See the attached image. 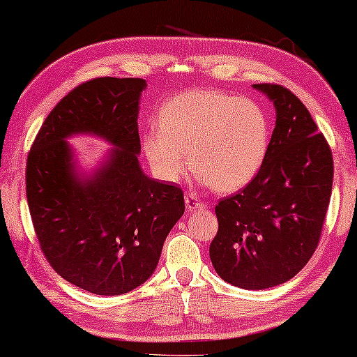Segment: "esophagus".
<instances>
[{
	"label": "esophagus",
	"instance_id": "esophagus-1",
	"mask_svg": "<svg viewBox=\"0 0 357 357\" xmlns=\"http://www.w3.org/2000/svg\"><path fill=\"white\" fill-rule=\"evenodd\" d=\"M185 203H187L188 211H195V209H203L206 204L203 203V199L198 197L197 193H187L185 195Z\"/></svg>",
	"mask_w": 357,
	"mask_h": 357
}]
</instances>
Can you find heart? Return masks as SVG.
Wrapping results in <instances>:
<instances>
[{
    "label": "heart",
    "instance_id": "1",
    "mask_svg": "<svg viewBox=\"0 0 357 357\" xmlns=\"http://www.w3.org/2000/svg\"><path fill=\"white\" fill-rule=\"evenodd\" d=\"M270 148V120L257 102L216 89L170 99L146 130L143 149L160 178L177 182L188 169L209 188L241 190L260 170Z\"/></svg>",
    "mask_w": 357,
    "mask_h": 357
}]
</instances>
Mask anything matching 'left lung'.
<instances>
[{"mask_svg": "<svg viewBox=\"0 0 357 357\" xmlns=\"http://www.w3.org/2000/svg\"><path fill=\"white\" fill-rule=\"evenodd\" d=\"M253 87L275 104L276 126L255 177L216 204L219 227L209 257L226 282L266 289L294 278L314 255L330 204L333 155L287 87Z\"/></svg>", "mask_w": 357, "mask_h": 357, "instance_id": "obj_1", "label": "left lung"}]
</instances>
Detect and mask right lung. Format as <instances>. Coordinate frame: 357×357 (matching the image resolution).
Returning <instances> with one entry per match:
<instances>
[{"label": "right lung", "instance_id": "add662e5", "mask_svg": "<svg viewBox=\"0 0 357 357\" xmlns=\"http://www.w3.org/2000/svg\"><path fill=\"white\" fill-rule=\"evenodd\" d=\"M144 87L141 77L82 82L48 114L27 154V204L43 255L58 275L92 294L120 296L143 284L185 211L182 188L139 167ZM75 132L116 146L92 179L74 172L64 138Z\"/></svg>", "mask_w": 357, "mask_h": 357}]
</instances>
